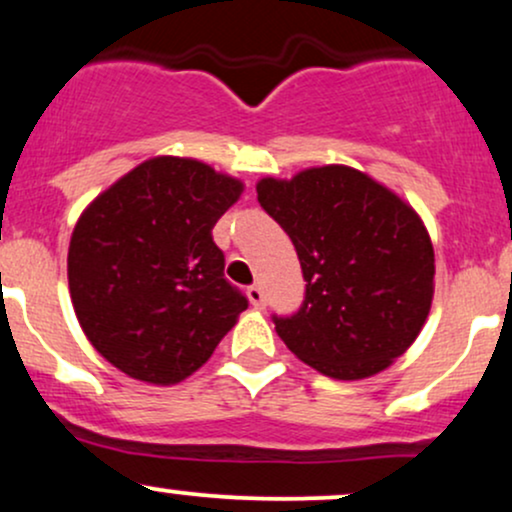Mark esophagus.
Returning a JSON list of instances; mask_svg holds the SVG:
<instances>
[{
	"instance_id": "34e87169",
	"label": "esophagus",
	"mask_w": 512,
	"mask_h": 512,
	"mask_svg": "<svg viewBox=\"0 0 512 512\" xmlns=\"http://www.w3.org/2000/svg\"><path fill=\"white\" fill-rule=\"evenodd\" d=\"M248 298H250V303L255 305V308H262L264 305V291H262V286H250L248 289Z\"/></svg>"
}]
</instances>
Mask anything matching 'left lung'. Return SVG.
Wrapping results in <instances>:
<instances>
[{"instance_id":"1","label":"left lung","mask_w":512,"mask_h":512,"mask_svg":"<svg viewBox=\"0 0 512 512\" xmlns=\"http://www.w3.org/2000/svg\"><path fill=\"white\" fill-rule=\"evenodd\" d=\"M257 202L301 260V310L274 317L293 354L334 380H363L414 344L431 313L436 255L411 204L337 163L262 178Z\"/></svg>"}]
</instances>
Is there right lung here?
<instances>
[{"label":"right lung","instance_id":"add662e5","mask_svg":"<svg viewBox=\"0 0 512 512\" xmlns=\"http://www.w3.org/2000/svg\"><path fill=\"white\" fill-rule=\"evenodd\" d=\"M240 195L243 182L197 158L154 156L81 211L67 255L76 320L129 378L180 383L248 308L211 238Z\"/></svg>","mask_w":512,"mask_h":512}]
</instances>
